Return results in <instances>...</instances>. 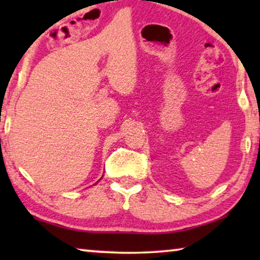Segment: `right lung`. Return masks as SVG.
<instances>
[{
    "instance_id": "add662e5",
    "label": "right lung",
    "mask_w": 260,
    "mask_h": 260,
    "mask_svg": "<svg viewBox=\"0 0 260 260\" xmlns=\"http://www.w3.org/2000/svg\"><path fill=\"white\" fill-rule=\"evenodd\" d=\"M99 181H101V180H99Z\"/></svg>"
}]
</instances>
